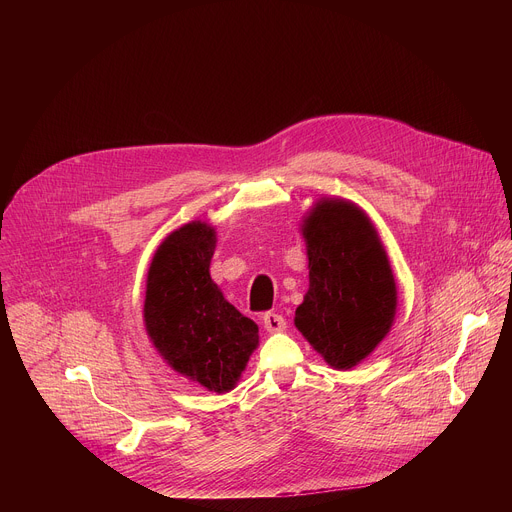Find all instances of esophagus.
I'll list each match as a JSON object with an SVG mask.
<instances>
[{
	"label": "esophagus",
	"instance_id": "34e87169",
	"mask_svg": "<svg viewBox=\"0 0 512 512\" xmlns=\"http://www.w3.org/2000/svg\"><path fill=\"white\" fill-rule=\"evenodd\" d=\"M263 326L267 332H283L285 330V320L281 314H275V312H267L263 316Z\"/></svg>",
	"mask_w": 512,
	"mask_h": 512
}]
</instances>
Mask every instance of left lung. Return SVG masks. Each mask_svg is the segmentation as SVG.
Wrapping results in <instances>:
<instances>
[{"label": "left lung", "instance_id": "1", "mask_svg": "<svg viewBox=\"0 0 512 512\" xmlns=\"http://www.w3.org/2000/svg\"><path fill=\"white\" fill-rule=\"evenodd\" d=\"M310 287L296 328L336 371H350L391 332L397 283L383 241L358 204L320 198L302 218Z\"/></svg>", "mask_w": 512, "mask_h": 512}]
</instances>
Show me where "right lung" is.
Listing matches in <instances>:
<instances>
[{
  "instance_id": "1",
  "label": "right lung",
  "mask_w": 512,
  "mask_h": 512,
  "mask_svg": "<svg viewBox=\"0 0 512 512\" xmlns=\"http://www.w3.org/2000/svg\"><path fill=\"white\" fill-rule=\"evenodd\" d=\"M214 247L216 229L204 221L182 225L160 243L145 279L143 324L178 375L221 395L237 387L259 328L212 281Z\"/></svg>"
}]
</instances>
